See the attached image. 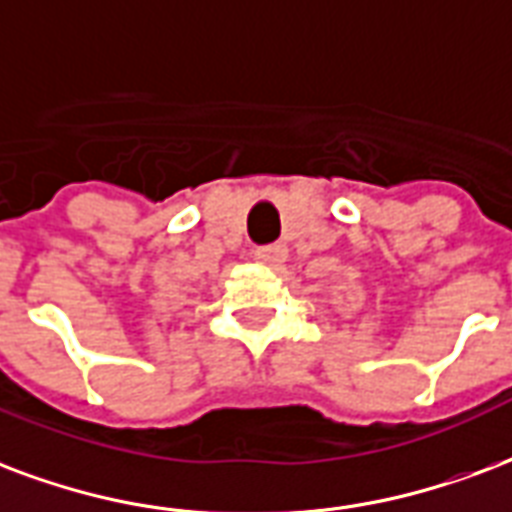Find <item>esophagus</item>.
Segmentation results:
<instances>
[{
	"label": "esophagus",
	"mask_w": 512,
	"mask_h": 512,
	"mask_svg": "<svg viewBox=\"0 0 512 512\" xmlns=\"http://www.w3.org/2000/svg\"><path fill=\"white\" fill-rule=\"evenodd\" d=\"M255 257L260 263H266L271 268H282V263L287 260V246L285 244H268V246H257Z\"/></svg>",
	"instance_id": "1"
}]
</instances>
